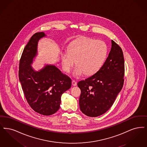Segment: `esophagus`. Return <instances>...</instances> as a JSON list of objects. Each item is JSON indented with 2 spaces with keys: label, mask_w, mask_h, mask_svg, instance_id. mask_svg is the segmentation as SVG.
<instances>
[{
  "label": "esophagus",
  "mask_w": 147,
  "mask_h": 147,
  "mask_svg": "<svg viewBox=\"0 0 147 147\" xmlns=\"http://www.w3.org/2000/svg\"><path fill=\"white\" fill-rule=\"evenodd\" d=\"M72 85L73 86H76L77 85V82L75 80H72Z\"/></svg>",
  "instance_id": "obj_1"
}]
</instances>
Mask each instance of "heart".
Instances as JSON below:
<instances>
[{
    "label": "heart",
    "instance_id": "heart-1",
    "mask_svg": "<svg viewBox=\"0 0 147 147\" xmlns=\"http://www.w3.org/2000/svg\"><path fill=\"white\" fill-rule=\"evenodd\" d=\"M107 52V47L102 40L86 38L74 41L69 45L68 52L61 54L63 69L69 72L76 61L74 76L78 77L83 74L85 76H92L102 67Z\"/></svg>",
    "mask_w": 147,
    "mask_h": 147
}]
</instances>
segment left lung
<instances>
[{"instance_id":"left-lung-1","label":"left lung","mask_w":147,"mask_h":147,"mask_svg":"<svg viewBox=\"0 0 147 147\" xmlns=\"http://www.w3.org/2000/svg\"><path fill=\"white\" fill-rule=\"evenodd\" d=\"M124 74L123 52L121 47L111 40V50L100 69L77 83L81 90L80 108L83 114L96 117L106 113L121 90Z\"/></svg>"}]
</instances>
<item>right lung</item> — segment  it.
<instances>
[{
	"label": "right lung",
	"mask_w": 147,
	"mask_h": 147,
	"mask_svg": "<svg viewBox=\"0 0 147 147\" xmlns=\"http://www.w3.org/2000/svg\"><path fill=\"white\" fill-rule=\"evenodd\" d=\"M44 32L34 34L26 45L20 60L19 77L26 99L41 115H51L60 108L61 96L71 87V80L55 66L46 65L38 71L31 66L37 54L39 40Z\"/></svg>",
	"instance_id": "add662e5"
}]
</instances>
